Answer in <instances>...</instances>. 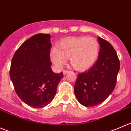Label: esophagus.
<instances>
[{
    "label": "esophagus",
    "mask_w": 131,
    "mask_h": 131,
    "mask_svg": "<svg viewBox=\"0 0 131 131\" xmlns=\"http://www.w3.org/2000/svg\"><path fill=\"white\" fill-rule=\"evenodd\" d=\"M70 71L69 70H64L63 72V74H64V75H66V74L67 73H68V72H69Z\"/></svg>",
    "instance_id": "1"
}]
</instances>
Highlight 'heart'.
Instances as JSON below:
<instances>
[{"label":"heart","instance_id":"b5f03b06","mask_svg":"<svg viewBox=\"0 0 131 131\" xmlns=\"http://www.w3.org/2000/svg\"><path fill=\"white\" fill-rule=\"evenodd\" d=\"M100 44L94 37H70L59 42L50 51V58L57 68H61L69 58L75 70L84 71L91 68L98 58Z\"/></svg>","mask_w":131,"mask_h":131}]
</instances>
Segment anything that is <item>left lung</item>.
I'll return each instance as SVG.
<instances>
[{"instance_id":"1","label":"left lung","mask_w":131,"mask_h":131,"mask_svg":"<svg viewBox=\"0 0 131 131\" xmlns=\"http://www.w3.org/2000/svg\"><path fill=\"white\" fill-rule=\"evenodd\" d=\"M100 49L97 61L87 72L79 73L74 92L84 106H95L103 102L114 90L120 61L113 46L98 37Z\"/></svg>"}]
</instances>
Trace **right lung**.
I'll return each mask as SVG.
<instances>
[{
	"label": "right lung",
	"mask_w": 131,
	"mask_h": 131,
	"mask_svg": "<svg viewBox=\"0 0 131 131\" xmlns=\"http://www.w3.org/2000/svg\"><path fill=\"white\" fill-rule=\"evenodd\" d=\"M51 35L38 34L23 42L13 56L9 75L14 90L28 106L40 108L52 101L63 73L51 68Z\"/></svg>",
	"instance_id": "1"
}]
</instances>
